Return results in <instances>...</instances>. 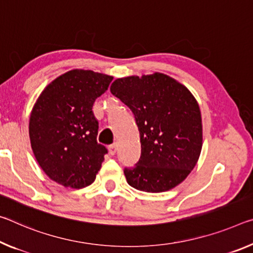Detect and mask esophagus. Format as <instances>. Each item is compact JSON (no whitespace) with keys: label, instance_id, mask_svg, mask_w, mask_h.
I'll use <instances>...</instances> for the list:
<instances>
[{"label":"esophagus","instance_id":"esophagus-1","mask_svg":"<svg viewBox=\"0 0 253 253\" xmlns=\"http://www.w3.org/2000/svg\"><path fill=\"white\" fill-rule=\"evenodd\" d=\"M117 150H118V146H117V144H112V145H110L109 146V153H110V155H115L116 154V152H117Z\"/></svg>","mask_w":253,"mask_h":253}]
</instances>
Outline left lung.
Returning a JSON list of instances; mask_svg holds the SVG:
<instances>
[{
	"mask_svg": "<svg viewBox=\"0 0 253 253\" xmlns=\"http://www.w3.org/2000/svg\"><path fill=\"white\" fill-rule=\"evenodd\" d=\"M110 91L133 112L139 130L141 158L124 169L128 184L162 192L181 183L203 146L202 115L194 95L162 73L117 79Z\"/></svg>",
	"mask_w": 253,
	"mask_h": 253,
	"instance_id": "8db88e82",
	"label": "left lung"
}]
</instances>
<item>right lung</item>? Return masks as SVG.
Wrapping results in <instances>:
<instances>
[{"mask_svg": "<svg viewBox=\"0 0 253 253\" xmlns=\"http://www.w3.org/2000/svg\"><path fill=\"white\" fill-rule=\"evenodd\" d=\"M112 79L72 70L48 84L35 103L29 120L31 147L43 172L64 187L90 186L108 153L97 142L99 123L92 107Z\"/></svg>", "mask_w": 253, "mask_h": 253, "instance_id": "right-lung-1", "label": "right lung"}]
</instances>
